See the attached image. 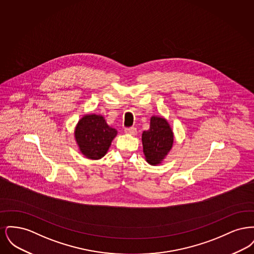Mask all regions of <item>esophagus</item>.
<instances>
[{
  "label": "esophagus",
  "instance_id": "esophagus-1",
  "mask_svg": "<svg viewBox=\"0 0 254 254\" xmlns=\"http://www.w3.org/2000/svg\"><path fill=\"white\" fill-rule=\"evenodd\" d=\"M125 132L127 134H130V135H136L137 129L135 127H127V128H125Z\"/></svg>",
  "mask_w": 254,
  "mask_h": 254
}]
</instances>
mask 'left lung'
<instances>
[{
	"label": "left lung",
	"mask_w": 254,
	"mask_h": 254,
	"mask_svg": "<svg viewBox=\"0 0 254 254\" xmlns=\"http://www.w3.org/2000/svg\"><path fill=\"white\" fill-rule=\"evenodd\" d=\"M173 141L174 135L169 122L163 117L152 116L149 129L142 134L146 162L152 166L161 164L172 148Z\"/></svg>",
	"instance_id": "left-lung-1"
}]
</instances>
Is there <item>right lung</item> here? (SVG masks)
Returning <instances> with one entry per match:
<instances>
[{"instance_id":"obj_1","label":"right lung","mask_w":254,"mask_h":254,"mask_svg":"<svg viewBox=\"0 0 254 254\" xmlns=\"http://www.w3.org/2000/svg\"><path fill=\"white\" fill-rule=\"evenodd\" d=\"M117 130L109 127L105 117L97 114H85L76 125L74 136L80 152L87 159L104 157Z\"/></svg>"}]
</instances>
